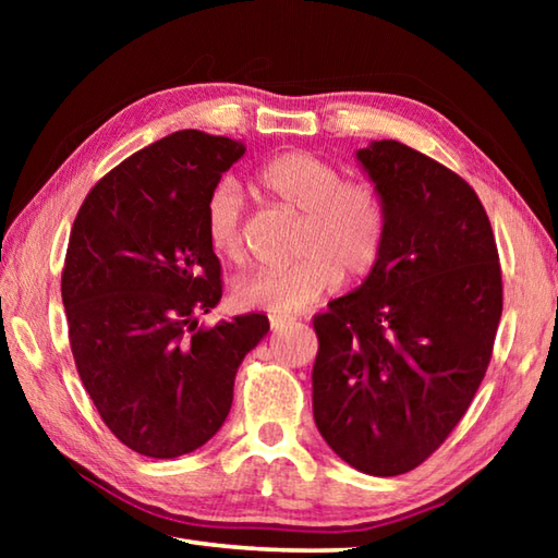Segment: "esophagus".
<instances>
[{
  "label": "esophagus",
  "mask_w": 558,
  "mask_h": 558,
  "mask_svg": "<svg viewBox=\"0 0 558 558\" xmlns=\"http://www.w3.org/2000/svg\"><path fill=\"white\" fill-rule=\"evenodd\" d=\"M288 323H292V317H286V315H270V327H272V329H278V327L288 325Z\"/></svg>",
  "instance_id": "obj_1"
}]
</instances>
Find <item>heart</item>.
Segmentation results:
<instances>
[{
	"instance_id": "b5f03b06",
	"label": "heart",
	"mask_w": 558,
	"mask_h": 558,
	"mask_svg": "<svg viewBox=\"0 0 558 558\" xmlns=\"http://www.w3.org/2000/svg\"><path fill=\"white\" fill-rule=\"evenodd\" d=\"M258 179L280 204L302 211L295 241L300 258L235 280L239 305L276 315L300 313L332 292L342 276L362 280L376 268L389 235V209L374 182L344 179L332 159L307 149H290L268 159ZM204 226L206 239L221 258L245 260L243 194L235 179L223 177L214 184L204 206Z\"/></svg>"
}]
</instances>
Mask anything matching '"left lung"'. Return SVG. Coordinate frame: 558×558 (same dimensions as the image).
<instances>
[{
	"mask_svg": "<svg viewBox=\"0 0 558 558\" xmlns=\"http://www.w3.org/2000/svg\"><path fill=\"white\" fill-rule=\"evenodd\" d=\"M389 235L362 286L313 317V413L327 446L376 477L428 460L485 379L502 268L483 202L446 165L396 140L356 153Z\"/></svg>",
	"mask_w": 558,
	"mask_h": 558,
	"instance_id": "left-lung-1",
	"label": "left lung"
}]
</instances>
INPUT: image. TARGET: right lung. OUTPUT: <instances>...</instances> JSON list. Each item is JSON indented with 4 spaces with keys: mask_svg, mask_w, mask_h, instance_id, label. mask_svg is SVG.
I'll use <instances>...</instances> for the list:
<instances>
[{
    "mask_svg": "<svg viewBox=\"0 0 558 558\" xmlns=\"http://www.w3.org/2000/svg\"><path fill=\"white\" fill-rule=\"evenodd\" d=\"M243 153L229 137L172 132L110 169L73 221L61 298L75 369L140 456L177 458L214 438L243 356L270 329L260 313L196 323L223 290L204 206Z\"/></svg>",
    "mask_w": 558,
    "mask_h": 558,
    "instance_id": "1",
    "label": "right lung"
}]
</instances>
